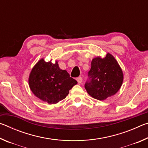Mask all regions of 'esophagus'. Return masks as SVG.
<instances>
[{"label": "esophagus", "instance_id": "obj_1", "mask_svg": "<svg viewBox=\"0 0 148 148\" xmlns=\"http://www.w3.org/2000/svg\"><path fill=\"white\" fill-rule=\"evenodd\" d=\"M76 80H77V82H78L79 84H81L82 82V77H77V78H76Z\"/></svg>", "mask_w": 148, "mask_h": 148}]
</instances>
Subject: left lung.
I'll use <instances>...</instances> for the list:
<instances>
[{"mask_svg": "<svg viewBox=\"0 0 148 148\" xmlns=\"http://www.w3.org/2000/svg\"><path fill=\"white\" fill-rule=\"evenodd\" d=\"M123 80V74L119 64L111 54L107 53L104 58L92 60L85 89L94 99L103 101L119 91Z\"/></svg>", "mask_w": 148, "mask_h": 148, "instance_id": "left-lung-1", "label": "left lung"}]
</instances>
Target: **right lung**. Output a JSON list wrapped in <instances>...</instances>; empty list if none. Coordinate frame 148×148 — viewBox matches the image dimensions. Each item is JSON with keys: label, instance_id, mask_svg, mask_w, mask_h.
<instances>
[{"label": "right lung", "instance_id": "add662e5", "mask_svg": "<svg viewBox=\"0 0 148 148\" xmlns=\"http://www.w3.org/2000/svg\"><path fill=\"white\" fill-rule=\"evenodd\" d=\"M29 84L38 99L49 104H56L66 98L77 82L66 71L59 68L57 61L53 64L42 59L32 69Z\"/></svg>", "mask_w": 148, "mask_h": 148}]
</instances>
